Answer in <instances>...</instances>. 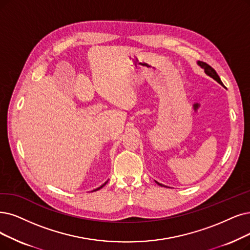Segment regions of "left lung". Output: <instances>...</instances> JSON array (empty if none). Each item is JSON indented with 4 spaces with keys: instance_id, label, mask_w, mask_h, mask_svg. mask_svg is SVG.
Segmentation results:
<instances>
[{
    "instance_id": "obj_1",
    "label": "left lung",
    "mask_w": 250,
    "mask_h": 250,
    "mask_svg": "<svg viewBox=\"0 0 250 250\" xmlns=\"http://www.w3.org/2000/svg\"><path fill=\"white\" fill-rule=\"evenodd\" d=\"M197 63H198L199 66H201V67L204 69V72H205V74H206L207 76H209L210 78L214 79L217 83L223 85V82L221 81V78L218 77V75L216 74V72L214 71V69H213L210 65L207 64L206 62H198ZM155 182H156V181H155ZM156 183H157L159 186H161V187H166V186H164V185H162V184H160V183H158V182H156ZM166 188H167V187H166Z\"/></svg>"
}]
</instances>
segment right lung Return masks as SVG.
<instances>
[{
  "label": "right lung",
  "mask_w": 250,
  "mask_h": 250,
  "mask_svg": "<svg viewBox=\"0 0 250 250\" xmlns=\"http://www.w3.org/2000/svg\"><path fill=\"white\" fill-rule=\"evenodd\" d=\"M107 183V182H106ZM106 183H104L103 186H101V187H99V188H95V189H93V191L92 192H95V191H97V189H101L103 187H104V185H106Z\"/></svg>",
  "instance_id": "obj_1"
}]
</instances>
